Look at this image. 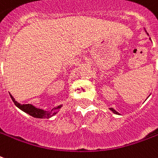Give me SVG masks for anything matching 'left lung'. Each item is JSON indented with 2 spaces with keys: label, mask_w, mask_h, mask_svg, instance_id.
Here are the masks:
<instances>
[{
  "label": "left lung",
  "mask_w": 158,
  "mask_h": 158,
  "mask_svg": "<svg viewBox=\"0 0 158 158\" xmlns=\"http://www.w3.org/2000/svg\"><path fill=\"white\" fill-rule=\"evenodd\" d=\"M110 110H111V111L114 112V114H118V112H117L116 110H114V108H110Z\"/></svg>",
  "instance_id": "obj_1"
}]
</instances>
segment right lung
Instances as JSON below:
<instances>
[{"label":"right lung","instance_id":"add662e5","mask_svg":"<svg viewBox=\"0 0 158 158\" xmlns=\"http://www.w3.org/2000/svg\"><path fill=\"white\" fill-rule=\"evenodd\" d=\"M10 98H11L12 101L14 102V103H15L16 107H18L22 111H24L26 114H30L31 116L34 117V118H49L54 116L56 114V112H54V113L52 112V110H54V109H52L50 112L44 111L43 109L35 108V106L31 105V104H20V103H19L18 102H16L15 100V98H13L11 95H10ZM60 108H61V105L58 106L57 108H55V109H59Z\"/></svg>","mask_w":158,"mask_h":158}]
</instances>
